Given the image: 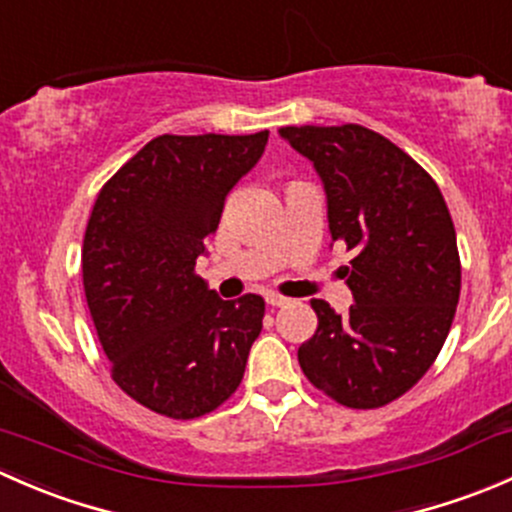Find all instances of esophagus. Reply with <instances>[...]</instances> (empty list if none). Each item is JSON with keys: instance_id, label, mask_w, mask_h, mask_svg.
<instances>
[{"instance_id": "esophagus-1", "label": "esophagus", "mask_w": 512, "mask_h": 512, "mask_svg": "<svg viewBox=\"0 0 512 512\" xmlns=\"http://www.w3.org/2000/svg\"><path fill=\"white\" fill-rule=\"evenodd\" d=\"M265 299H267V304H270V307H285V304L289 302L287 297H282V294H277V292H267Z\"/></svg>"}]
</instances>
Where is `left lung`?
Masks as SVG:
<instances>
[{"instance_id": "obj_1", "label": "left lung", "mask_w": 512, "mask_h": 512, "mask_svg": "<svg viewBox=\"0 0 512 512\" xmlns=\"http://www.w3.org/2000/svg\"><path fill=\"white\" fill-rule=\"evenodd\" d=\"M282 138L322 175L332 242L354 304L312 299L317 329L297 349L314 389L347 409H381L431 369L461 297L456 227L436 180L359 123L287 126Z\"/></svg>"}]
</instances>
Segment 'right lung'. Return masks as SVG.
I'll list each match as a JSON object with an SVG mask.
<instances>
[{"label": "right lung", "mask_w": 512, "mask_h": 512, "mask_svg": "<svg viewBox=\"0 0 512 512\" xmlns=\"http://www.w3.org/2000/svg\"><path fill=\"white\" fill-rule=\"evenodd\" d=\"M270 131L153 138L98 190L84 247L86 304L111 379L160 416L200 418L240 386L265 299H220L195 272L232 185Z\"/></svg>", "instance_id": "right-lung-1"}]
</instances>
